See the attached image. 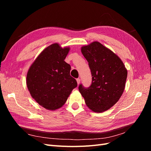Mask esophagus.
<instances>
[{
  "label": "esophagus",
  "instance_id": "esophagus-1",
  "mask_svg": "<svg viewBox=\"0 0 151 151\" xmlns=\"http://www.w3.org/2000/svg\"><path fill=\"white\" fill-rule=\"evenodd\" d=\"M76 81H77V84H79L80 83H81V79H79V78H78V79H76Z\"/></svg>",
  "mask_w": 151,
  "mask_h": 151
}]
</instances>
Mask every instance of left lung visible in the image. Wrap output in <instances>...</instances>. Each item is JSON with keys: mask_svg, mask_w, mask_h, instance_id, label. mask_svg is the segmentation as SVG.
<instances>
[{"mask_svg": "<svg viewBox=\"0 0 151 151\" xmlns=\"http://www.w3.org/2000/svg\"><path fill=\"white\" fill-rule=\"evenodd\" d=\"M92 74L88 88L83 85L79 90L85 103L94 112L102 113L115 105L123 93L127 70L117 55L98 42L81 47Z\"/></svg>", "mask_w": 151, "mask_h": 151, "instance_id": "obj_1", "label": "left lung"}]
</instances>
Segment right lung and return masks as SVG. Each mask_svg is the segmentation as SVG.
Returning a JSON list of instances; mask_svg holds the SVG:
<instances>
[{
    "label": "right lung",
    "instance_id": "1",
    "mask_svg": "<svg viewBox=\"0 0 151 151\" xmlns=\"http://www.w3.org/2000/svg\"><path fill=\"white\" fill-rule=\"evenodd\" d=\"M69 47L53 43L45 48L31 65L26 84L31 97L48 110L60 108L77 86L70 75V65L65 59Z\"/></svg>",
    "mask_w": 151,
    "mask_h": 151
}]
</instances>
